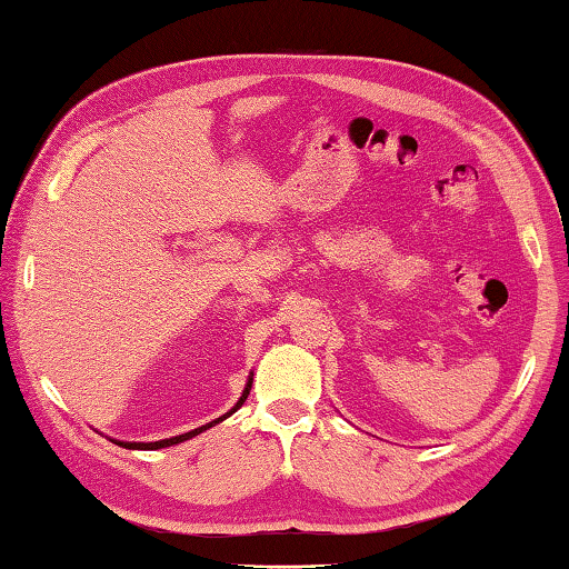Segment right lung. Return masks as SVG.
Returning a JSON list of instances; mask_svg holds the SVG:
<instances>
[{
	"label": "right lung",
	"instance_id": "right-lung-1",
	"mask_svg": "<svg viewBox=\"0 0 569 569\" xmlns=\"http://www.w3.org/2000/svg\"><path fill=\"white\" fill-rule=\"evenodd\" d=\"M251 383L253 380H249V386H246V390H243V396L239 398V402H236V408L231 410V412H236L239 410L243 402H246V398H249V390H251ZM231 412H226V416H221L219 420H211L209 426H201V428H196V430H191V432H183V436H177V438H169V440H157V442H121V440H113L117 442V446H121V448H129V450H159V448H169V446H177V442H183V440H189V438H193V436H199V432H203L206 428H211V426H216V422H221V420H226L231 416Z\"/></svg>",
	"mask_w": 569,
	"mask_h": 569
}]
</instances>
